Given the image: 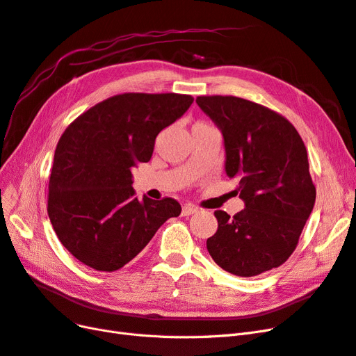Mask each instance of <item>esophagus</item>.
<instances>
[{"mask_svg": "<svg viewBox=\"0 0 356 356\" xmlns=\"http://www.w3.org/2000/svg\"><path fill=\"white\" fill-rule=\"evenodd\" d=\"M194 212H197V209H195L194 206H191V204H184L182 206V216H190V215H193Z\"/></svg>", "mask_w": 356, "mask_h": 356, "instance_id": "esophagus-1", "label": "esophagus"}]
</instances>
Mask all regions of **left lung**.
<instances>
[{
  "instance_id": "1",
  "label": "left lung",
  "mask_w": 356,
  "mask_h": 356,
  "mask_svg": "<svg viewBox=\"0 0 356 356\" xmlns=\"http://www.w3.org/2000/svg\"><path fill=\"white\" fill-rule=\"evenodd\" d=\"M195 103L222 131L227 175L238 181L246 204L232 218L215 211L207 252L238 277L278 268L295 252L316 195L299 132L283 115L240 97L200 95Z\"/></svg>"
}]
</instances>
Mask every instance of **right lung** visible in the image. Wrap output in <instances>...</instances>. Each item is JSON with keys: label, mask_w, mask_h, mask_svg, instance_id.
Returning a JSON list of instances; mask_svg holds the SVG:
<instances>
[{"label": "right lung", "mask_w": 356, "mask_h": 356, "mask_svg": "<svg viewBox=\"0 0 356 356\" xmlns=\"http://www.w3.org/2000/svg\"><path fill=\"white\" fill-rule=\"evenodd\" d=\"M193 103L187 94L124 92L97 103L61 134L48 182V216L79 262L112 273L132 261L166 219L172 199L138 200L131 169L149 162L157 134Z\"/></svg>", "instance_id": "add662e5"}]
</instances>
